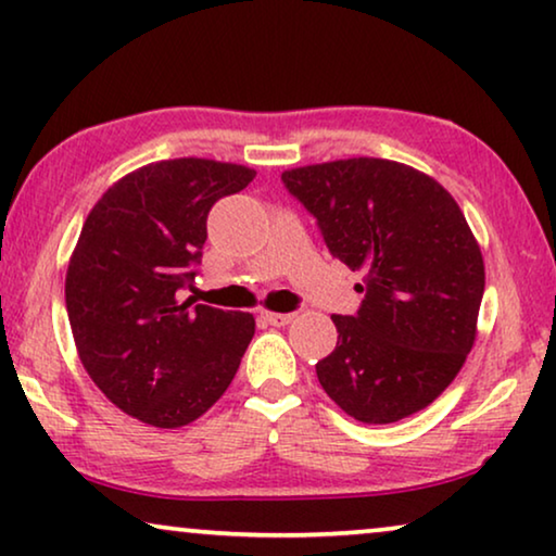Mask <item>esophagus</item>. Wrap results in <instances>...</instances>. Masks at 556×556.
Segmentation results:
<instances>
[{"label": "esophagus", "instance_id": "obj_1", "mask_svg": "<svg viewBox=\"0 0 556 556\" xmlns=\"http://www.w3.org/2000/svg\"><path fill=\"white\" fill-rule=\"evenodd\" d=\"M264 319H267V323L275 325V327H285V325L292 323L294 315H292V312H264Z\"/></svg>", "mask_w": 556, "mask_h": 556}]
</instances>
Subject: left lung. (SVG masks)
Segmentation results:
<instances>
[{
    "label": "left lung",
    "instance_id": "obj_1",
    "mask_svg": "<svg viewBox=\"0 0 556 556\" xmlns=\"http://www.w3.org/2000/svg\"><path fill=\"white\" fill-rule=\"evenodd\" d=\"M281 181L332 256L365 271L357 315H332L338 345L317 363L319 386L359 424L428 408L471 353L486 285L456 199L424 170L367 155L289 168Z\"/></svg>",
    "mask_w": 556,
    "mask_h": 556
}]
</instances>
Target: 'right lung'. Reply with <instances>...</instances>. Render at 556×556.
Returning <instances> with one entry per match:
<instances>
[{"instance_id": "right-lung-1", "label": "right lung", "mask_w": 556, "mask_h": 556, "mask_svg": "<svg viewBox=\"0 0 556 556\" xmlns=\"http://www.w3.org/2000/svg\"><path fill=\"white\" fill-rule=\"evenodd\" d=\"M256 170L211 159L140 166L85 218L65 277L80 363L115 408L153 428L201 418L231 386L254 317L178 300L193 287L206 216Z\"/></svg>"}]
</instances>
